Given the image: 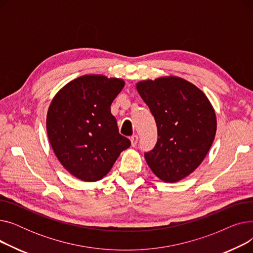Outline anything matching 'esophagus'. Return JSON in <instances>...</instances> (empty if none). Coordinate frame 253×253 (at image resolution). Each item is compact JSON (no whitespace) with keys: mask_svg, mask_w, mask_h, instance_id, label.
I'll return each instance as SVG.
<instances>
[{"mask_svg":"<svg viewBox=\"0 0 253 253\" xmlns=\"http://www.w3.org/2000/svg\"><path fill=\"white\" fill-rule=\"evenodd\" d=\"M130 140H131V145H132V147H136L137 142H138V136L137 135H133V136L130 138Z\"/></svg>","mask_w":253,"mask_h":253,"instance_id":"esophagus-1","label":"esophagus"}]
</instances>
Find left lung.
Returning <instances> with one entry per match:
<instances>
[{"label": "left lung", "instance_id": "left-lung-1", "mask_svg": "<svg viewBox=\"0 0 253 253\" xmlns=\"http://www.w3.org/2000/svg\"><path fill=\"white\" fill-rule=\"evenodd\" d=\"M155 118L158 140L144 153L152 171L166 182L188 176L202 163L216 132V117L204 93L177 77L136 85Z\"/></svg>", "mask_w": 253, "mask_h": 253}]
</instances>
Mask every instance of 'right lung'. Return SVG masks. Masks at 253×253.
I'll list each match as a JSON object with an SVG mask.
<instances>
[{"mask_svg": "<svg viewBox=\"0 0 253 253\" xmlns=\"http://www.w3.org/2000/svg\"><path fill=\"white\" fill-rule=\"evenodd\" d=\"M124 84L121 79L86 75L65 85L51 101L46 122L49 141L62 166L79 179H101L130 147L111 113Z\"/></svg>", "mask_w": 253, "mask_h": 253, "instance_id": "1", "label": "right lung"}]
</instances>
